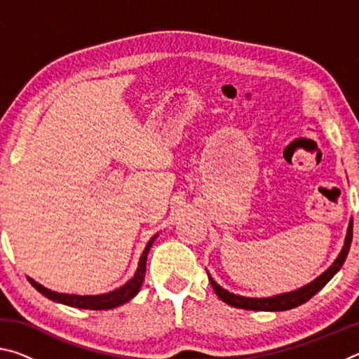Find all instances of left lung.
Wrapping results in <instances>:
<instances>
[{"label":"left lung","mask_w":359,"mask_h":359,"mask_svg":"<svg viewBox=\"0 0 359 359\" xmlns=\"http://www.w3.org/2000/svg\"><path fill=\"white\" fill-rule=\"evenodd\" d=\"M351 238H353V222L350 220L348 228H347V236H345L344 241V247L340 253L337 255V258L334 259V263L327 267V269L320 274L315 280L311 283L304 285V287L288 291V293H282V294H276V296H267V297H247V296H241V294H234L231 291L224 290L220 287L212 276L208 272L209 280L212 288L217 293V296L220 297L223 302L229 304L236 309H245V311H264V312H280V311H290V309H294L301 304L307 302L313 294H317L318 291L325 287V285L331 280V278L337 274L340 267L345 263V258H347L348 250H350V244H351Z\"/></svg>","instance_id":"left-lung-1"}]
</instances>
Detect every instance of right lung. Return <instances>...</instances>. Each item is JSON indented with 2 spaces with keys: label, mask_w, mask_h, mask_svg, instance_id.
I'll list each match as a JSON object with an SVG mask.
<instances>
[{
  "label": "right lung",
  "mask_w": 359,
  "mask_h": 359,
  "mask_svg": "<svg viewBox=\"0 0 359 359\" xmlns=\"http://www.w3.org/2000/svg\"><path fill=\"white\" fill-rule=\"evenodd\" d=\"M156 238H158V233L147 242V245H145L141 258H139L137 269L135 272V276H133L125 285H121V287L115 288L114 291H109V293L85 294V296H82V294H69V293H57V291L48 290V288L44 287V285H41L36 280H33L32 277H28V282L32 283L41 294H44L50 301L65 304V306H69V307L88 309V311H109V309L118 307V306H121V304L131 301L133 297H135L139 293V290H141V287H142L144 277H145V264H147V255H149L150 248H151V245H154V242H155Z\"/></svg>",
  "instance_id": "right-lung-1"
}]
</instances>
